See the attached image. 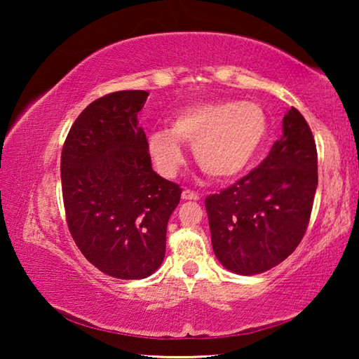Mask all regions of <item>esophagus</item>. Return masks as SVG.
I'll list each match as a JSON object with an SVG mask.
<instances>
[{
    "instance_id": "34e87169",
    "label": "esophagus",
    "mask_w": 359,
    "mask_h": 359,
    "mask_svg": "<svg viewBox=\"0 0 359 359\" xmlns=\"http://www.w3.org/2000/svg\"><path fill=\"white\" fill-rule=\"evenodd\" d=\"M182 199H184V201H198L199 194L191 190H184L182 191Z\"/></svg>"
}]
</instances>
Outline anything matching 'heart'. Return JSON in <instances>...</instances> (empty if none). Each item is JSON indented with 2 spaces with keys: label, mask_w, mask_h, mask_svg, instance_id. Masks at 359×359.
<instances>
[{
  "label": "heart",
  "mask_w": 359,
  "mask_h": 359,
  "mask_svg": "<svg viewBox=\"0 0 359 359\" xmlns=\"http://www.w3.org/2000/svg\"><path fill=\"white\" fill-rule=\"evenodd\" d=\"M267 133L266 112L257 102H198L175 115L171 130L150 133L149 154L158 172L174 177L185 163L180 142L193 145L198 166L210 177L226 180L250 168Z\"/></svg>",
  "instance_id": "b5f03b06"
}]
</instances>
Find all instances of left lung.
<instances>
[{
  "mask_svg": "<svg viewBox=\"0 0 359 359\" xmlns=\"http://www.w3.org/2000/svg\"><path fill=\"white\" fill-rule=\"evenodd\" d=\"M317 168L312 131L291 107L283 117L282 137L263 163L205 198L212 247L228 271L261 274L294 252L311 218Z\"/></svg>",
  "mask_w": 359,
  "mask_h": 359,
  "instance_id": "obj_1",
  "label": "left lung"
}]
</instances>
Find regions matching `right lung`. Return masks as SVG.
I'll use <instances>...</instances> for the list:
<instances>
[{"instance_id":"right-lung-1","label":"right lung","mask_w":359,"mask_h":359,"mask_svg":"<svg viewBox=\"0 0 359 359\" xmlns=\"http://www.w3.org/2000/svg\"><path fill=\"white\" fill-rule=\"evenodd\" d=\"M149 93L123 90L93 101L62 151L66 220L79 250L104 274L137 280L166 253L169 217L182 188L151 169L137 114Z\"/></svg>"}]
</instances>
